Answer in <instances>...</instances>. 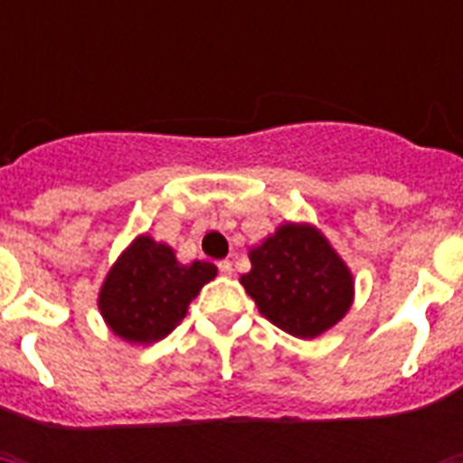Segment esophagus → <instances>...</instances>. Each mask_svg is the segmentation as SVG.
<instances>
[{"mask_svg": "<svg viewBox=\"0 0 463 463\" xmlns=\"http://www.w3.org/2000/svg\"><path fill=\"white\" fill-rule=\"evenodd\" d=\"M218 271H221L223 276H232V264L228 260L218 261Z\"/></svg>", "mask_w": 463, "mask_h": 463, "instance_id": "1", "label": "esophagus"}]
</instances>
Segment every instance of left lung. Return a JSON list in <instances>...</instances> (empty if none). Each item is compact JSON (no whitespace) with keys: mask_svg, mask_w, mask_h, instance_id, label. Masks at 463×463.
Listing matches in <instances>:
<instances>
[{"mask_svg":"<svg viewBox=\"0 0 463 463\" xmlns=\"http://www.w3.org/2000/svg\"><path fill=\"white\" fill-rule=\"evenodd\" d=\"M250 261L240 283L261 317L290 336H322L348 315L355 281L317 225L286 221L250 247Z\"/></svg>","mask_w":463,"mask_h":463,"instance_id":"8db88e82","label":"left lung"}]
</instances>
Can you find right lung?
<instances>
[{
  "instance_id": "obj_1",
  "label": "right lung",
  "mask_w": 463,
  "mask_h": 463,
  "mask_svg": "<svg viewBox=\"0 0 463 463\" xmlns=\"http://www.w3.org/2000/svg\"><path fill=\"white\" fill-rule=\"evenodd\" d=\"M216 274L211 261L182 264L173 247L144 232L110 267L98 309L108 329L127 344H156L184 319L189 303Z\"/></svg>"
}]
</instances>
